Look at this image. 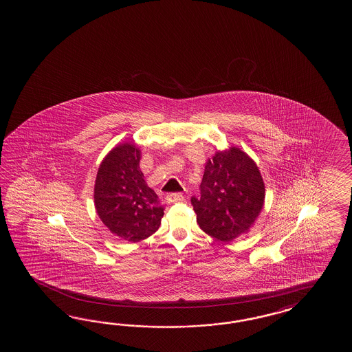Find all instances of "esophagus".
<instances>
[{
    "instance_id": "obj_1",
    "label": "esophagus",
    "mask_w": 352,
    "mask_h": 352,
    "mask_svg": "<svg viewBox=\"0 0 352 352\" xmlns=\"http://www.w3.org/2000/svg\"><path fill=\"white\" fill-rule=\"evenodd\" d=\"M166 200H167V202H170V204H173V202L182 201V200H184V195L181 194V192L168 194L167 195V197H166Z\"/></svg>"
}]
</instances>
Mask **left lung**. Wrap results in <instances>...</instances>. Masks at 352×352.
Instances as JSON below:
<instances>
[{
    "label": "left lung",
    "instance_id": "1",
    "mask_svg": "<svg viewBox=\"0 0 352 352\" xmlns=\"http://www.w3.org/2000/svg\"><path fill=\"white\" fill-rule=\"evenodd\" d=\"M200 188V197L191 199L197 224L224 243L247 234L264 206L262 173L253 158L235 146L208 160Z\"/></svg>",
    "mask_w": 352,
    "mask_h": 352
}]
</instances>
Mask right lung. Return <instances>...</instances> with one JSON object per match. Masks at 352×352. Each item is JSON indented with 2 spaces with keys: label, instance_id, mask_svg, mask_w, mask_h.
Returning a JSON list of instances; mask_svg holds the SVG:
<instances>
[{
  "label": "right lung",
  "instance_id": "right-lung-1",
  "mask_svg": "<svg viewBox=\"0 0 352 352\" xmlns=\"http://www.w3.org/2000/svg\"><path fill=\"white\" fill-rule=\"evenodd\" d=\"M141 150L133 142L117 144L99 166L94 185L98 217L113 235L138 243L156 232L164 208L144 181Z\"/></svg>",
  "mask_w": 352,
  "mask_h": 352
}]
</instances>
